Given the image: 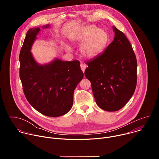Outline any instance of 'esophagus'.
<instances>
[{
	"mask_svg": "<svg viewBox=\"0 0 159 159\" xmlns=\"http://www.w3.org/2000/svg\"><path fill=\"white\" fill-rule=\"evenodd\" d=\"M80 68H81V70H82V72H85V69H86V65H85V63H82L80 64Z\"/></svg>",
	"mask_w": 159,
	"mask_h": 159,
	"instance_id": "1",
	"label": "esophagus"
}]
</instances>
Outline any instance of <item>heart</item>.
<instances>
[{
  "label": "heart",
  "instance_id": "b5f03b06",
  "mask_svg": "<svg viewBox=\"0 0 159 159\" xmlns=\"http://www.w3.org/2000/svg\"><path fill=\"white\" fill-rule=\"evenodd\" d=\"M72 39L74 42H83L79 48L82 56L86 58H94L104 49L108 41L107 33L94 26H89L75 34Z\"/></svg>",
  "mask_w": 159,
  "mask_h": 159
}]
</instances>
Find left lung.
I'll list each match as a JSON object with an SVG mask.
<instances>
[{
  "instance_id": "8db88e82",
  "label": "left lung",
  "mask_w": 159,
  "mask_h": 159,
  "mask_svg": "<svg viewBox=\"0 0 159 159\" xmlns=\"http://www.w3.org/2000/svg\"><path fill=\"white\" fill-rule=\"evenodd\" d=\"M114 40L104 52L86 63L85 76L91 83L96 104L106 111L121 109L137 82V61L125 34L112 26Z\"/></svg>"
}]
</instances>
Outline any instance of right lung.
Masks as SVG:
<instances>
[{
  "instance_id": "add662e5",
  "label": "right lung",
  "mask_w": 159,
  "mask_h": 159,
  "mask_svg": "<svg viewBox=\"0 0 159 159\" xmlns=\"http://www.w3.org/2000/svg\"><path fill=\"white\" fill-rule=\"evenodd\" d=\"M39 31V28H31L26 33L19 54V77L29 103L45 116L58 117L72 108L74 90L84 73L77 60L38 64L30 50Z\"/></svg>"
}]
</instances>
